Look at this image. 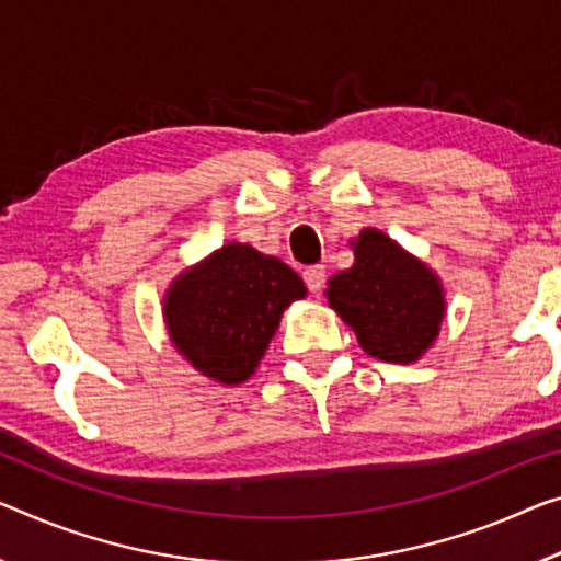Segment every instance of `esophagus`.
<instances>
[{
    "instance_id": "esophagus-1",
    "label": "esophagus",
    "mask_w": 561,
    "mask_h": 561,
    "mask_svg": "<svg viewBox=\"0 0 561 561\" xmlns=\"http://www.w3.org/2000/svg\"><path fill=\"white\" fill-rule=\"evenodd\" d=\"M304 280L310 293H321L325 286V268L323 265H308L304 271Z\"/></svg>"
}]
</instances>
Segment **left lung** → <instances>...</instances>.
Here are the masks:
<instances>
[{
    "label": "left lung",
    "mask_w": 561,
    "mask_h": 561,
    "mask_svg": "<svg viewBox=\"0 0 561 561\" xmlns=\"http://www.w3.org/2000/svg\"><path fill=\"white\" fill-rule=\"evenodd\" d=\"M351 245L356 263L329 280V306L356 331L368 356L413 364L442 331V283L381 230H360Z\"/></svg>",
    "instance_id": "1"
}]
</instances>
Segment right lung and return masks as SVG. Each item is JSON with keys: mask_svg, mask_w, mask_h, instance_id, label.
Here are the masks:
<instances>
[{"mask_svg": "<svg viewBox=\"0 0 561 561\" xmlns=\"http://www.w3.org/2000/svg\"><path fill=\"white\" fill-rule=\"evenodd\" d=\"M300 275L245 243H228L172 280L162 313L172 346L213 381L236 386L255 374L293 300Z\"/></svg>", "mask_w": 561, "mask_h": 561, "instance_id": "add662e5", "label": "right lung"}]
</instances>
